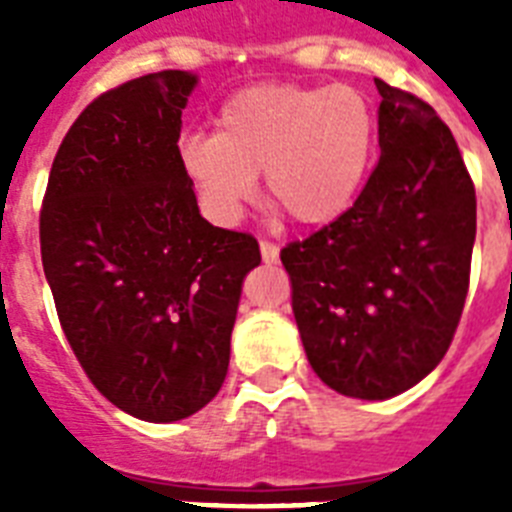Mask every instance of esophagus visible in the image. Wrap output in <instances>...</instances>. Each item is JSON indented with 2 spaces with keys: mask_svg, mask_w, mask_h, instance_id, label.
I'll return each instance as SVG.
<instances>
[{
  "mask_svg": "<svg viewBox=\"0 0 512 512\" xmlns=\"http://www.w3.org/2000/svg\"><path fill=\"white\" fill-rule=\"evenodd\" d=\"M260 255H263L265 265L279 263V247L273 241H260Z\"/></svg>",
  "mask_w": 512,
  "mask_h": 512,
  "instance_id": "obj_1",
  "label": "esophagus"
}]
</instances>
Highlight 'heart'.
Returning a JSON list of instances; mask_svg holds the SVG:
<instances>
[{
    "label": "heart",
    "mask_w": 512,
    "mask_h": 512,
    "mask_svg": "<svg viewBox=\"0 0 512 512\" xmlns=\"http://www.w3.org/2000/svg\"><path fill=\"white\" fill-rule=\"evenodd\" d=\"M377 146L364 92L329 84L263 82L225 98L215 132L180 143V167L215 223H233L257 188L295 223L324 225L353 204Z\"/></svg>",
    "instance_id": "1"
}]
</instances>
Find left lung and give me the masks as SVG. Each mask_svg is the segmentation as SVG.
<instances>
[{
	"label": "left lung",
	"instance_id": "1",
	"mask_svg": "<svg viewBox=\"0 0 512 512\" xmlns=\"http://www.w3.org/2000/svg\"><path fill=\"white\" fill-rule=\"evenodd\" d=\"M380 162L340 217L281 249L313 372L382 401L428 377L460 324L476 188L452 130L412 92L374 79Z\"/></svg>",
	"mask_w": 512,
	"mask_h": 512
}]
</instances>
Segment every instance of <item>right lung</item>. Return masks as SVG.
I'll list each match as a JSON object with an SVG mask.
<instances>
[{
    "mask_svg": "<svg viewBox=\"0 0 512 512\" xmlns=\"http://www.w3.org/2000/svg\"><path fill=\"white\" fill-rule=\"evenodd\" d=\"M196 76L156 71L103 92L60 143L39 212L42 265L76 361L122 412L191 417L228 374L255 236L199 215L180 167Z\"/></svg>",
    "mask_w": 512,
    "mask_h": 512,
    "instance_id": "right-lung-1",
    "label": "right lung"
}]
</instances>
